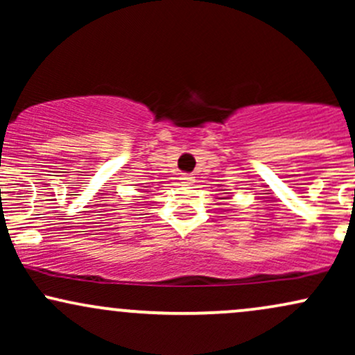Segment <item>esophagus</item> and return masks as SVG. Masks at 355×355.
Instances as JSON below:
<instances>
[{
    "mask_svg": "<svg viewBox=\"0 0 355 355\" xmlns=\"http://www.w3.org/2000/svg\"><path fill=\"white\" fill-rule=\"evenodd\" d=\"M193 182H195V177H191L189 173H183L180 177V183H183V185H190V183Z\"/></svg>",
    "mask_w": 355,
    "mask_h": 355,
    "instance_id": "obj_1",
    "label": "esophagus"
}]
</instances>
